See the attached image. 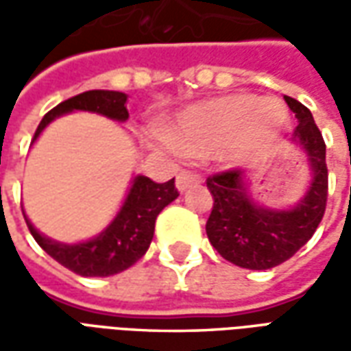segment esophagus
Here are the masks:
<instances>
[{"label":"esophagus","mask_w":351,"mask_h":351,"mask_svg":"<svg viewBox=\"0 0 351 351\" xmlns=\"http://www.w3.org/2000/svg\"><path fill=\"white\" fill-rule=\"evenodd\" d=\"M199 182H201V176L197 173H191V171H182V173H178V176H176V188H178V191H186L193 184Z\"/></svg>","instance_id":"34e87169"}]
</instances>
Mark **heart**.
Here are the masks:
<instances>
[{
  "instance_id": "heart-1",
  "label": "heart",
  "mask_w": 351,
  "mask_h": 351,
  "mask_svg": "<svg viewBox=\"0 0 351 351\" xmlns=\"http://www.w3.org/2000/svg\"><path fill=\"white\" fill-rule=\"evenodd\" d=\"M284 122L276 101L248 95L221 97L184 110L167 138L178 152H210L228 145L237 156L259 152Z\"/></svg>"
}]
</instances>
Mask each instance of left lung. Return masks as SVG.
Segmentation results:
<instances>
[{
    "mask_svg": "<svg viewBox=\"0 0 351 351\" xmlns=\"http://www.w3.org/2000/svg\"><path fill=\"white\" fill-rule=\"evenodd\" d=\"M284 99L299 120L293 138L301 143L314 171L312 184L301 203L289 210L261 208L248 195L243 171L239 169L206 178V188L214 199L206 220L208 241L221 258L252 271L272 269L291 258L316 233L327 205L329 175L322 131L302 103L289 95H284Z\"/></svg>",
    "mask_w": 351,
    "mask_h": 351,
    "instance_id": "left-lung-1",
    "label": "left lung"
}]
</instances>
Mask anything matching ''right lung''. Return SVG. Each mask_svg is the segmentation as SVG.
<instances>
[{
  "label": "right lung",
  "instance_id": "1",
  "mask_svg": "<svg viewBox=\"0 0 351 351\" xmlns=\"http://www.w3.org/2000/svg\"><path fill=\"white\" fill-rule=\"evenodd\" d=\"M125 101V93L110 90H90L69 97L45 114L34 141L56 116L71 110H92L123 122L130 118ZM176 197L178 190L175 188V178L158 184L146 176H137L112 223L99 237L80 244L54 243L41 235L27 218L26 223L37 244L65 269L80 276H112L130 269L145 256L152 243L158 214Z\"/></svg>",
  "mask_w": 351,
  "mask_h": 351
}]
</instances>
